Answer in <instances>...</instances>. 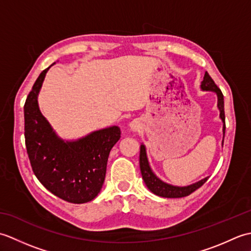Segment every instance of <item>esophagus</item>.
Instances as JSON below:
<instances>
[{"label":"esophagus","instance_id":"34e87169","mask_svg":"<svg viewBox=\"0 0 251 251\" xmlns=\"http://www.w3.org/2000/svg\"><path fill=\"white\" fill-rule=\"evenodd\" d=\"M129 128H130L131 131H134V132L139 131V129H140V124H139V123H138V122H136V121L131 122L130 124H129Z\"/></svg>","mask_w":251,"mask_h":251}]
</instances>
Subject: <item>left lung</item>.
I'll return each instance as SVG.
<instances>
[{"mask_svg": "<svg viewBox=\"0 0 251 251\" xmlns=\"http://www.w3.org/2000/svg\"><path fill=\"white\" fill-rule=\"evenodd\" d=\"M201 89L205 90V92H212L217 95L218 103L217 106L220 111V119L223 123V139H225V132H226V116H225V99H223V95L221 90L218 88L217 85L215 84L214 79L210 77L208 72H205L204 79L201 83ZM223 143V141H222ZM139 163H140V170L142 175V179L145 181L148 189L150 190L152 193H154L157 196L161 197H167V199H179V197L188 196L191 193H193L195 190L204 184L208 180V177L201 179L197 182L185 185V186H178L173 185L164 182L163 180L159 179L157 176L153 173V170L149 164V159L147 155V149L145 145L140 146V156H139Z\"/></svg>", "mask_w": 251, "mask_h": 251, "instance_id": "left-lung-1", "label": "left lung"}]
</instances>
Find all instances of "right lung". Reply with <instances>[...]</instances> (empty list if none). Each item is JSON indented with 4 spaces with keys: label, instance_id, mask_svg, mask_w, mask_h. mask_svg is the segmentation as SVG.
Returning <instances> with one entry per match:
<instances>
[{
    "label": "right lung",
    "instance_id": "add662e5",
    "mask_svg": "<svg viewBox=\"0 0 251 251\" xmlns=\"http://www.w3.org/2000/svg\"><path fill=\"white\" fill-rule=\"evenodd\" d=\"M50 67L37 77L25 103L26 152L36 178L50 193L73 204H84L102 188L109 154L120 140L121 130L119 126H110L76 140L58 136L37 102Z\"/></svg>",
    "mask_w": 251,
    "mask_h": 251
}]
</instances>
